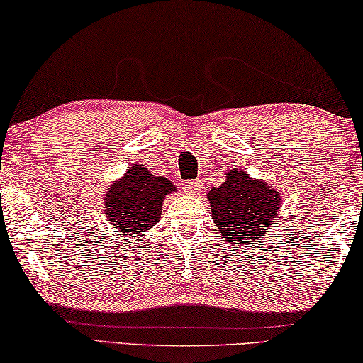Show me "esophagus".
<instances>
[{"mask_svg":"<svg viewBox=\"0 0 363 363\" xmlns=\"http://www.w3.org/2000/svg\"><path fill=\"white\" fill-rule=\"evenodd\" d=\"M184 192L187 194V196H197L199 191H201V182L199 181H187L184 182Z\"/></svg>","mask_w":363,"mask_h":363,"instance_id":"obj_1","label":"esophagus"}]
</instances>
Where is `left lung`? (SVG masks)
<instances>
[{"instance_id": "left-lung-1", "label": "left lung", "mask_w": 363, "mask_h": 363, "mask_svg": "<svg viewBox=\"0 0 363 363\" xmlns=\"http://www.w3.org/2000/svg\"><path fill=\"white\" fill-rule=\"evenodd\" d=\"M217 230L232 248L264 237L278 218L283 197L277 187L247 171H225V181L207 194Z\"/></svg>"}]
</instances>
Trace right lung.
I'll return each instance as SVG.
<instances>
[{"instance_id":"obj_1","label":"right lung","mask_w":363,"mask_h":363,"mask_svg":"<svg viewBox=\"0 0 363 363\" xmlns=\"http://www.w3.org/2000/svg\"><path fill=\"white\" fill-rule=\"evenodd\" d=\"M177 189L167 177L155 176L145 164H133L104 194L105 218L123 240L145 237L160 222L162 202Z\"/></svg>"}]
</instances>
